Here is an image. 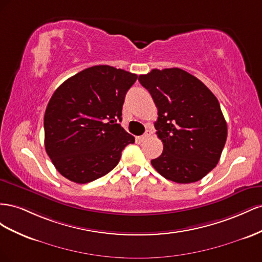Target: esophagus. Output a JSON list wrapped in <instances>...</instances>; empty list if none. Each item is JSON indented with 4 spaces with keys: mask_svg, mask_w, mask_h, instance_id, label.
<instances>
[{
    "mask_svg": "<svg viewBox=\"0 0 262 262\" xmlns=\"http://www.w3.org/2000/svg\"><path fill=\"white\" fill-rule=\"evenodd\" d=\"M151 134H152L151 129H150V128H148V129L146 130V133L144 134V135L139 137V140H140V141H144V140H146L147 138H149V137L151 136Z\"/></svg>",
    "mask_w": 262,
    "mask_h": 262,
    "instance_id": "esophagus-1",
    "label": "esophagus"
}]
</instances>
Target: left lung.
<instances>
[{
    "label": "left lung",
    "instance_id": "1",
    "mask_svg": "<svg viewBox=\"0 0 262 262\" xmlns=\"http://www.w3.org/2000/svg\"><path fill=\"white\" fill-rule=\"evenodd\" d=\"M158 108L155 123L163 151L152 167L177 183L201 180L219 163L227 124L219 100L203 82L179 68L154 69L138 78Z\"/></svg>",
    "mask_w": 262,
    "mask_h": 262
}]
</instances>
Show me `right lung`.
Masks as SVG:
<instances>
[{"mask_svg": "<svg viewBox=\"0 0 262 262\" xmlns=\"http://www.w3.org/2000/svg\"><path fill=\"white\" fill-rule=\"evenodd\" d=\"M137 74L94 66L66 80L43 117L45 148L68 180L84 184L107 174L135 138L119 124L125 95Z\"/></svg>", "mask_w": 262, "mask_h": 262, "instance_id": "1", "label": "right lung"}]
</instances>
